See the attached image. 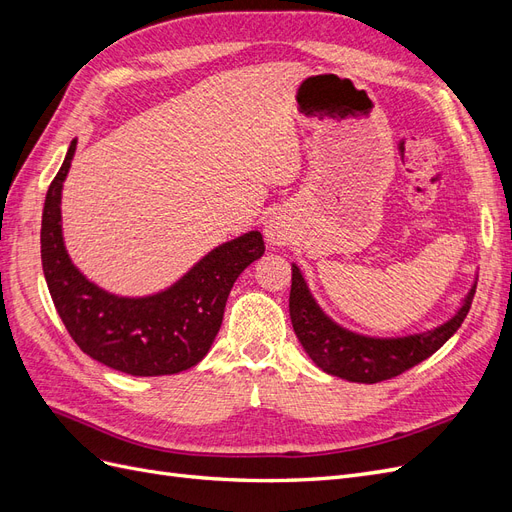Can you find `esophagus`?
<instances>
[{
    "instance_id": "esophagus-1",
    "label": "esophagus",
    "mask_w": 512,
    "mask_h": 512,
    "mask_svg": "<svg viewBox=\"0 0 512 512\" xmlns=\"http://www.w3.org/2000/svg\"><path fill=\"white\" fill-rule=\"evenodd\" d=\"M265 237L271 245H286L290 239V228L280 215H271L265 226Z\"/></svg>"
}]
</instances>
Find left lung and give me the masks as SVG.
Wrapping results in <instances>:
<instances>
[{
	"mask_svg": "<svg viewBox=\"0 0 512 512\" xmlns=\"http://www.w3.org/2000/svg\"><path fill=\"white\" fill-rule=\"evenodd\" d=\"M476 284L459 312L440 327L408 337H367L335 324L314 301L297 265H292L290 320L303 350L322 371L348 382L376 384L404 374L440 350L466 320Z\"/></svg>",
	"mask_w": 512,
	"mask_h": 512,
	"instance_id": "8db88e82",
	"label": "left lung"
}]
</instances>
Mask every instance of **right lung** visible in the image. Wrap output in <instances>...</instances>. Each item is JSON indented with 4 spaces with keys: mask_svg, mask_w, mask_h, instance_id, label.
<instances>
[{
    "mask_svg": "<svg viewBox=\"0 0 512 512\" xmlns=\"http://www.w3.org/2000/svg\"><path fill=\"white\" fill-rule=\"evenodd\" d=\"M76 151L49 185L42 211L40 252L46 286L74 344L98 363L130 376H170L209 352L237 277L265 254L258 230L222 243L170 288L151 297H117L72 265L61 235V188Z\"/></svg>",
    "mask_w": 512,
    "mask_h": 512,
    "instance_id": "1",
    "label": "right lung"
}]
</instances>
